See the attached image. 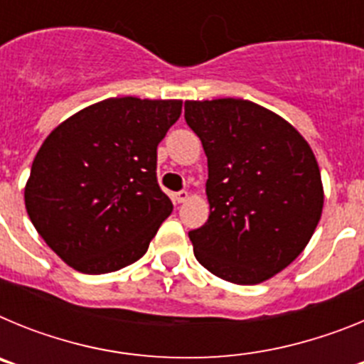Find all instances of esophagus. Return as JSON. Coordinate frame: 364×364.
<instances>
[{
  "label": "esophagus",
  "instance_id": "obj_1",
  "mask_svg": "<svg viewBox=\"0 0 364 364\" xmlns=\"http://www.w3.org/2000/svg\"><path fill=\"white\" fill-rule=\"evenodd\" d=\"M189 198V193L188 191H178L173 195V200L176 202V204H182V202H186Z\"/></svg>",
  "mask_w": 364,
  "mask_h": 364
}]
</instances>
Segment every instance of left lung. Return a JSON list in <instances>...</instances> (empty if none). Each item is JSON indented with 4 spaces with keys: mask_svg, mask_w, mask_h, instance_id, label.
<instances>
[{
    "mask_svg": "<svg viewBox=\"0 0 364 364\" xmlns=\"http://www.w3.org/2000/svg\"><path fill=\"white\" fill-rule=\"evenodd\" d=\"M186 122L208 156L210 218L189 231L197 260L233 284L290 266L323 213L319 164L282 117L250 100H188Z\"/></svg>",
    "mask_w": 364,
    "mask_h": 364,
    "instance_id": "obj_1",
    "label": "left lung"
}]
</instances>
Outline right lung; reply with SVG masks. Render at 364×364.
Segmentation results:
<instances>
[{"label": "right lung", "instance_id": "1", "mask_svg": "<svg viewBox=\"0 0 364 364\" xmlns=\"http://www.w3.org/2000/svg\"><path fill=\"white\" fill-rule=\"evenodd\" d=\"M182 100L107 98L45 138L25 184V208L41 239L87 275L136 262L173 204L156 182V147Z\"/></svg>", "mask_w": 364, "mask_h": 364}]
</instances>
